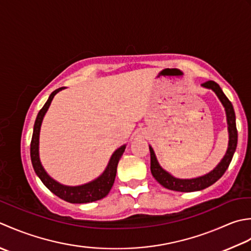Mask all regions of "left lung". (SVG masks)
<instances>
[{
  "mask_svg": "<svg viewBox=\"0 0 251 251\" xmlns=\"http://www.w3.org/2000/svg\"><path fill=\"white\" fill-rule=\"evenodd\" d=\"M202 88H206L213 91L218 99L221 101V104L224 107L226 115V122H227V132H228V145L226 155L222 158V160L218 163V166L211 170L210 172L206 173L201 176L193 177V178H178L173 176L171 173H169L163 169L159 162L157 160L155 151L152 147L150 146L151 151V175L156 178V181L162 185L163 187L168 188L171 191L176 192H196L201 191L203 188H207L213 183H216L220 177H221L224 172L226 171L229 163L232 161V158L237 146V129H236V117H235V111L233 105L228 100L226 94L220 88L218 83L214 81H207L201 84Z\"/></svg>",
  "mask_w": 251,
  "mask_h": 251,
  "instance_id": "left-lung-1",
  "label": "left lung"
}]
</instances>
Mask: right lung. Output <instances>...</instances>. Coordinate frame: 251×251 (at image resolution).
Returning a JSON list of instances; mask_svg holds the SVG:
<instances>
[{
	"instance_id": "obj_1",
	"label": "right lung",
	"mask_w": 251,
	"mask_h": 251,
	"mask_svg": "<svg viewBox=\"0 0 251 251\" xmlns=\"http://www.w3.org/2000/svg\"><path fill=\"white\" fill-rule=\"evenodd\" d=\"M65 88H59L55 90L52 94L50 95L47 103L44 104L42 109L39 111L37 116V119L34 122L33 126V134L31 140V145H30V156H31V162L35 173L40 177V180L47 186L49 190L55 194L56 196L64 199V201L71 202V203H86L100 201V199L106 197L108 195L109 191L111 190L112 185H114L116 173H117V167H118V162L122 154L125 152L126 144L120 146L118 150L114 151V154L111 155L108 165H107L106 169L101 175L96 177L95 180L91 181L89 183L82 184V185L78 186H68L60 184L53 177H50L48 172L45 171L42 163L40 160V154H39V143H40V130L41 125L45 114L49 109V107L52 103L54 96L58 93L59 91L64 90Z\"/></svg>"
}]
</instances>
